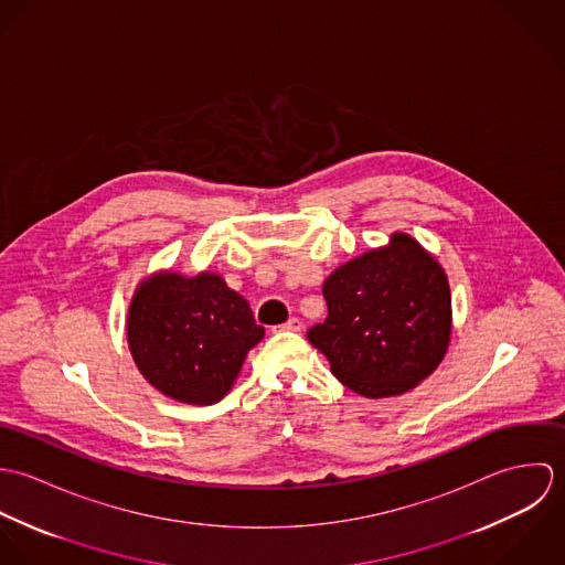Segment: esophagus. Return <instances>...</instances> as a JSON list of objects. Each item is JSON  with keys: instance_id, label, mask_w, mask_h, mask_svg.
Instances as JSON below:
<instances>
[{"instance_id": "esophagus-1", "label": "esophagus", "mask_w": 565, "mask_h": 565, "mask_svg": "<svg viewBox=\"0 0 565 565\" xmlns=\"http://www.w3.org/2000/svg\"><path fill=\"white\" fill-rule=\"evenodd\" d=\"M280 330H291V332H298V330H302V322H300L298 318H291L289 322L282 323V326H280Z\"/></svg>"}]
</instances>
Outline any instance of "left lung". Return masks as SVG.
<instances>
[{"label": "left lung", "instance_id": "left-lung-1", "mask_svg": "<svg viewBox=\"0 0 565 565\" xmlns=\"http://www.w3.org/2000/svg\"><path fill=\"white\" fill-rule=\"evenodd\" d=\"M322 291L328 318L307 337L354 394L401 396L444 361L452 334L448 276L411 235L394 233L339 265Z\"/></svg>", "mask_w": 565, "mask_h": 565}]
</instances>
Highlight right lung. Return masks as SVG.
I'll return each instance as SVG.
<instances>
[{"label": "right lung", "instance_id": "1", "mask_svg": "<svg viewBox=\"0 0 565 565\" xmlns=\"http://www.w3.org/2000/svg\"><path fill=\"white\" fill-rule=\"evenodd\" d=\"M126 334L135 365L162 396L215 404L233 390L265 328L220 274L159 269L135 289Z\"/></svg>", "mask_w": 565, "mask_h": 565}]
</instances>
